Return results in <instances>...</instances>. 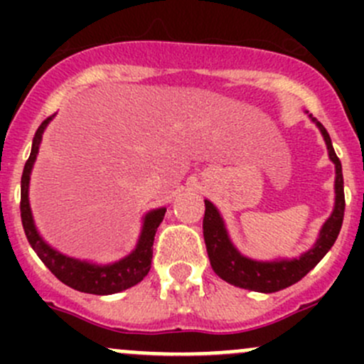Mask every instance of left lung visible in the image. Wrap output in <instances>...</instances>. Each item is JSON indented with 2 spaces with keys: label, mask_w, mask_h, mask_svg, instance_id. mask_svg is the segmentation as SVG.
I'll return each mask as SVG.
<instances>
[{
  "label": "left lung",
  "mask_w": 364,
  "mask_h": 364,
  "mask_svg": "<svg viewBox=\"0 0 364 364\" xmlns=\"http://www.w3.org/2000/svg\"><path fill=\"white\" fill-rule=\"evenodd\" d=\"M310 119L314 121L318 127V130H321L322 137H324L326 141V146H328L329 159H331L336 168V196L335 209H333L331 216L326 220L317 241H315V245L310 250L301 253L296 259H280L271 260V262L269 260H267V262H262V260L248 259V257L241 255V253L237 252V248L234 247L232 241H230L229 232H227L225 223H223V218L220 216L218 209L213 205V203L204 200L205 213L203 230L209 262H211L213 271H215L222 280H225L227 284L236 285V287L241 289H248V291L264 292V294L282 291V289L291 287L296 282H299L301 278L306 277V274L321 262L322 257L331 250L333 245H335L336 237H338L340 234L345 211L341 161L338 156H336L335 149H333L331 137H329L328 130H326L311 114Z\"/></svg>",
  "instance_id": "left-lung-1"
}]
</instances>
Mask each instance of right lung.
<instances>
[{
    "label": "right lung",
    "instance_id": "obj_1",
    "mask_svg": "<svg viewBox=\"0 0 364 364\" xmlns=\"http://www.w3.org/2000/svg\"><path fill=\"white\" fill-rule=\"evenodd\" d=\"M53 116L47 117L36 130L35 137H33L31 155L24 165L23 178H21V218H23V227L26 237H28L29 245L36 255L40 257L43 264L49 267L50 273L63 282L68 287L75 289L79 292H86V294H98L107 296L116 294V292L127 291V289L137 285L146 274L151 269V259H153V241H155V234L159 225L164 220L165 208H159L149 211L144 216V223H142L141 236H139L137 247L135 250L127 255L124 259L117 260L114 264L107 266H98V264L86 262V260L72 259V257L63 255L53 247L42 240V236L36 230L35 222H33L31 208H29V176H31L33 164H35L36 155H38L40 142H42V134Z\"/></svg>",
    "mask_w": 364,
    "mask_h": 364
}]
</instances>
